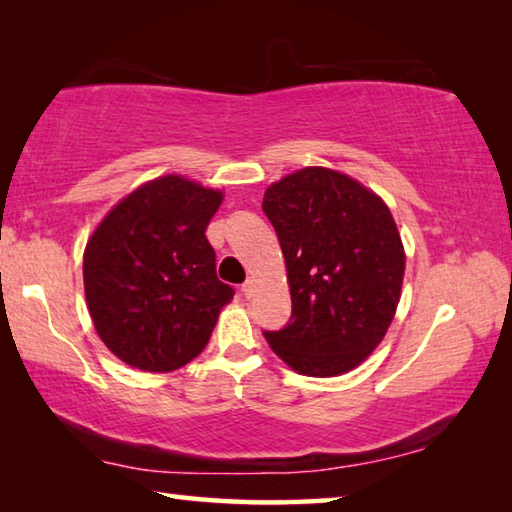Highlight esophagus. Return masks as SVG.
<instances>
[{
	"mask_svg": "<svg viewBox=\"0 0 512 512\" xmlns=\"http://www.w3.org/2000/svg\"><path fill=\"white\" fill-rule=\"evenodd\" d=\"M241 291H244L246 298H253L255 296V280H253V277H250V280L244 284V287H241Z\"/></svg>",
	"mask_w": 512,
	"mask_h": 512,
	"instance_id": "34e87169",
	"label": "esophagus"
}]
</instances>
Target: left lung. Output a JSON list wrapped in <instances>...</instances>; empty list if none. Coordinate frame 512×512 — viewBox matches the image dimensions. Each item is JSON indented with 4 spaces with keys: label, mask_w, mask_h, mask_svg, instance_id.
I'll use <instances>...</instances> for the list:
<instances>
[{
    "label": "left lung",
    "mask_w": 512,
    "mask_h": 512,
    "mask_svg": "<svg viewBox=\"0 0 512 512\" xmlns=\"http://www.w3.org/2000/svg\"><path fill=\"white\" fill-rule=\"evenodd\" d=\"M262 210L280 239L291 320L271 350L307 377H336L384 341L406 253L388 205L348 173L305 167L268 185Z\"/></svg>",
    "instance_id": "left-lung-1"
}]
</instances>
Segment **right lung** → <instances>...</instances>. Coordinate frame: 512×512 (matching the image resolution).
<instances>
[{"mask_svg":"<svg viewBox=\"0 0 512 512\" xmlns=\"http://www.w3.org/2000/svg\"><path fill=\"white\" fill-rule=\"evenodd\" d=\"M221 203V189L167 173L121 198L90 235L85 300L99 339L128 366L178 370L210 341L235 296L205 237Z\"/></svg>","mask_w":512,"mask_h":512,"instance_id":"right-lung-1","label":"right lung"}]
</instances>
